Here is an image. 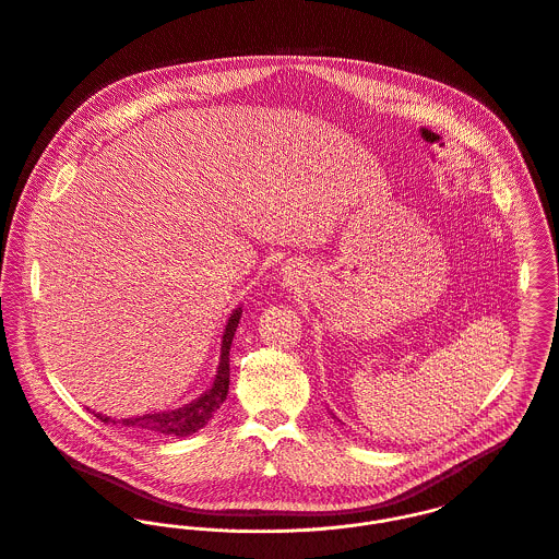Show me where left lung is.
<instances>
[{
  "label": "left lung",
  "mask_w": 559,
  "mask_h": 559,
  "mask_svg": "<svg viewBox=\"0 0 559 559\" xmlns=\"http://www.w3.org/2000/svg\"><path fill=\"white\" fill-rule=\"evenodd\" d=\"M333 419H336L335 415H333ZM336 421H338V419H336Z\"/></svg>",
  "instance_id": "left-lung-1"
}]
</instances>
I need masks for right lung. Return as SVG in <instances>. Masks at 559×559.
Listing matches in <instances>:
<instances>
[{
    "mask_svg": "<svg viewBox=\"0 0 559 559\" xmlns=\"http://www.w3.org/2000/svg\"><path fill=\"white\" fill-rule=\"evenodd\" d=\"M239 318H241V307L237 305L224 324L221 360L216 367L214 382L205 393H201L190 404H183L173 411H153V413H144V415H135V417H127V419H118V421L108 415L95 413V411H93V415L97 419H102L104 424H122L124 428H129L133 432L159 435V437L164 435V437H177V439L190 437L197 430L205 428L210 424V419L214 417V413L223 406L226 393H228V349H230L233 336L237 331Z\"/></svg>",
    "mask_w": 559,
    "mask_h": 559,
    "instance_id": "add662e5",
    "label": "right lung"
}]
</instances>
